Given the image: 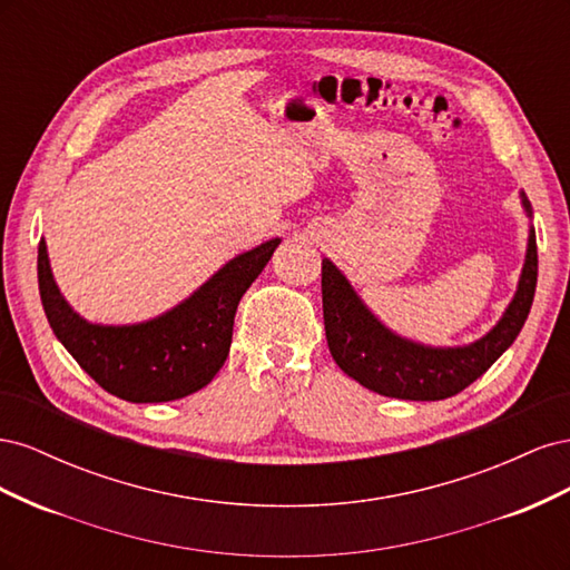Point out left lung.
Returning a JSON list of instances; mask_svg holds the SVG:
<instances>
[{"label":"left lung","mask_w":570,"mask_h":570,"mask_svg":"<svg viewBox=\"0 0 570 570\" xmlns=\"http://www.w3.org/2000/svg\"><path fill=\"white\" fill-rule=\"evenodd\" d=\"M525 214L530 202L521 193ZM538 285V243L528 235L519 289L492 331L465 347H425L377 321L331 258L321 264L325 340L335 364L356 383L394 400L438 402L469 387L502 356L530 314Z\"/></svg>","instance_id":"1"}]
</instances>
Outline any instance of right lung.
<instances>
[{"label":"right lung","mask_w":570,"mask_h":570,"mask_svg":"<svg viewBox=\"0 0 570 570\" xmlns=\"http://www.w3.org/2000/svg\"><path fill=\"white\" fill-rule=\"evenodd\" d=\"M278 245L281 237H273L230 258L195 295L157 318L97 325L61 297L40 239V299L51 331L99 387L132 404L174 402L209 385L226 364L237 304Z\"/></svg>","instance_id":"1"}]
</instances>
